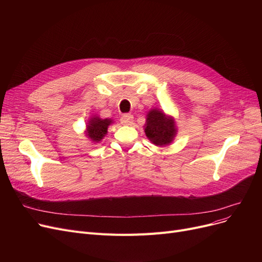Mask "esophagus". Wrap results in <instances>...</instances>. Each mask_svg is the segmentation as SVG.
I'll return each instance as SVG.
<instances>
[{"mask_svg": "<svg viewBox=\"0 0 262 262\" xmlns=\"http://www.w3.org/2000/svg\"><path fill=\"white\" fill-rule=\"evenodd\" d=\"M120 121L122 124H124V125H130V124L134 122V117L132 115H123Z\"/></svg>", "mask_w": 262, "mask_h": 262, "instance_id": "obj_1", "label": "esophagus"}]
</instances>
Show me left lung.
I'll return each instance as SVG.
<instances>
[{"label":"left lung","mask_w":262,"mask_h":262,"mask_svg":"<svg viewBox=\"0 0 262 262\" xmlns=\"http://www.w3.org/2000/svg\"><path fill=\"white\" fill-rule=\"evenodd\" d=\"M148 140L155 145H169L174 140L177 128L173 117L167 116L158 108L150 109L144 126Z\"/></svg>","instance_id":"8db88e82"}]
</instances>
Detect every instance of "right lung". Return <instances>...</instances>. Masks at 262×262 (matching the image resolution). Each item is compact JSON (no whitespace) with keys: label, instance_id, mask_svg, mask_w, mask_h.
Returning <instances> with one entry per match:
<instances>
[{"label":"right lung","instance_id":"1","mask_svg":"<svg viewBox=\"0 0 262 262\" xmlns=\"http://www.w3.org/2000/svg\"><path fill=\"white\" fill-rule=\"evenodd\" d=\"M113 123L112 119H101L98 116H94L89 119L86 129V136L92 142H100L105 135L110 124Z\"/></svg>","mask_w":262,"mask_h":262}]
</instances>
